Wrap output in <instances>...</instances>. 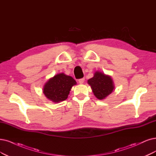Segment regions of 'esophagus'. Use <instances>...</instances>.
Instances as JSON below:
<instances>
[{"label":"esophagus","mask_w":156,"mask_h":156,"mask_svg":"<svg viewBox=\"0 0 156 156\" xmlns=\"http://www.w3.org/2000/svg\"><path fill=\"white\" fill-rule=\"evenodd\" d=\"M84 81H85V79H84V78H81V79H79V80H78V82H79V83H80V84L83 83Z\"/></svg>","instance_id":"34e87169"}]
</instances>
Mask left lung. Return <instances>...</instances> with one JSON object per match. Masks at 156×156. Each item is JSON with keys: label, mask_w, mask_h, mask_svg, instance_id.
I'll use <instances>...</instances> for the list:
<instances>
[{"label": "left lung", "mask_w": 156, "mask_h": 156, "mask_svg": "<svg viewBox=\"0 0 156 156\" xmlns=\"http://www.w3.org/2000/svg\"><path fill=\"white\" fill-rule=\"evenodd\" d=\"M94 96L98 100H104L114 89L113 80L110 76L96 71L93 78L88 80Z\"/></svg>", "instance_id": "8db88e82"}]
</instances>
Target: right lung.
Masks as SVG:
<instances>
[{
    "instance_id": "right-lung-1",
    "label": "right lung",
    "mask_w": 156,
    "mask_h": 156,
    "mask_svg": "<svg viewBox=\"0 0 156 156\" xmlns=\"http://www.w3.org/2000/svg\"><path fill=\"white\" fill-rule=\"evenodd\" d=\"M76 82L70 76L59 73L50 78L44 86L43 93L48 99L54 103L66 100L72 87Z\"/></svg>"
}]
</instances>
